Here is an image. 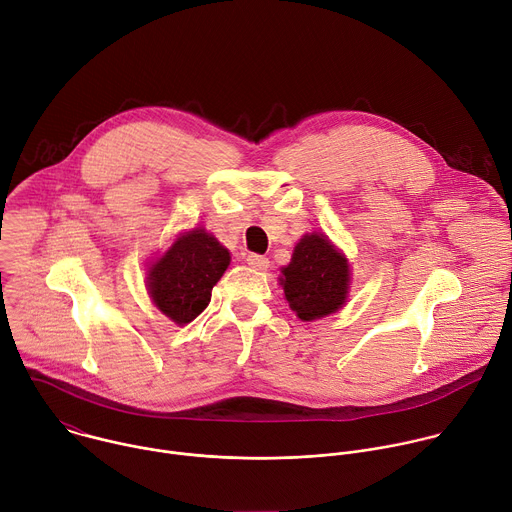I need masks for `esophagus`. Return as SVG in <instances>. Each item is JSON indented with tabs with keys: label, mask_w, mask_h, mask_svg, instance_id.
<instances>
[{
	"label": "esophagus",
	"mask_w": 512,
	"mask_h": 512,
	"mask_svg": "<svg viewBox=\"0 0 512 512\" xmlns=\"http://www.w3.org/2000/svg\"><path fill=\"white\" fill-rule=\"evenodd\" d=\"M247 265L257 269V271H265L269 267V259L263 257V255H257V253H251L247 255Z\"/></svg>",
	"instance_id": "34e87169"
}]
</instances>
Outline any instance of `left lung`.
I'll return each instance as SVG.
<instances>
[{
    "label": "left lung",
    "mask_w": 512,
    "mask_h": 512,
    "mask_svg": "<svg viewBox=\"0 0 512 512\" xmlns=\"http://www.w3.org/2000/svg\"><path fill=\"white\" fill-rule=\"evenodd\" d=\"M281 273L289 308L306 322L336 312L346 300L348 263L326 235H306Z\"/></svg>",
    "instance_id": "1"
}]
</instances>
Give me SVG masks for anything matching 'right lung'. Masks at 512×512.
<instances>
[{
    "label": "right lung",
    "instance_id": "1",
    "mask_svg": "<svg viewBox=\"0 0 512 512\" xmlns=\"http://www.w3.org/2000/svg\"><path fill=\"white\" fill-rule=\"evenodd\" d=\"M229 261V251L204 229L182 235L150 269L154 304L176 324L192 322L206 310L212 287Z\"/></svg>",
    "mask_w": 512,
    "mask_h": 512
}]
</instances>
